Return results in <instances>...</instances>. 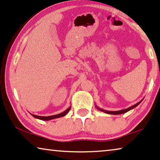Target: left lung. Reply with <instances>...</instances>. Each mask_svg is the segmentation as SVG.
Here are the masks:
<instances>
[{"mask_svg":"<svg viewBox=\"0 0 160 160\" xmlns=\"http://www.w3.org/2000/svg\"><path fill=\"white\" fill-rule=\"evenodd\" d=\"M142 100H143V99H142ZM142 100H141L140 102H138L136 103V105L131 106V107H130V108L125 109V110H118V111H108V110H102V109L99 108L98 107H97V108L99 110L102 111V112H105V113H108V114H111V115H120V114H122V113H126V112H128V111L132 110V109H133L134 108H136V106H138L141 102H142Z\"/></svg>","mask_w":160,"mask_h":160,"instance_id":"8db88e82","label":"left lung"}]
</instances>
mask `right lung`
<instances>
[{
	"mask_svg": "<svg viewBox=\"0 0 160 160\" xmlns=\"http://www.w3.org/2000/svg\"><path fill=\"white\" fill-rule=\"evenodd\" d=\"M71 107H69L67 110H66L64 111V112L60 113V114H57V115H51V116H39V115H32L31 114L32 116L38 119H40L42 120H52V119H55V118H61V117H63L66 115L67 113L69 112V110H70Z\"/></svg>",
	"mask_w": 160,
	"mask_h": 160,
	"instance_id": "right-lung-1",
	"label": "right lung"
}]
</instances>
